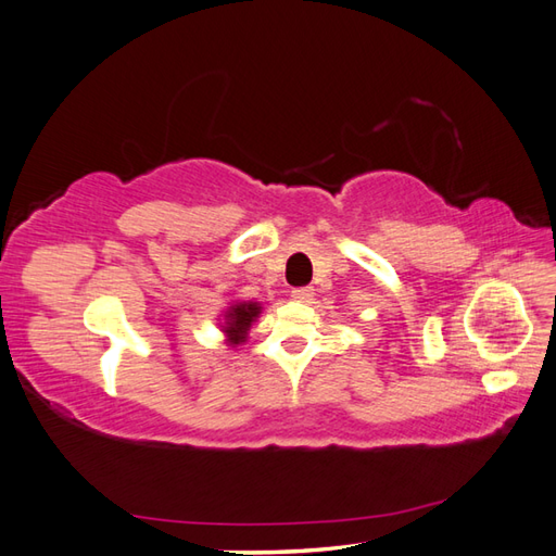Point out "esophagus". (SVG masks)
Listing matches in <instances>:
<instances>
[{
  "instance_id": "obj_1",
  "label": "esophagus",
  "mask_w": 556,
  "mask_h": 556,
  "mask_svg": "<svg viewBox=\"0 0 556 556\" xmlns=\"http://www.w3.org/2000/svg\"><path fill=\"white\" fill-rule=\"evenodd\" d=\"M314 296V288H294L292 290V300L296 302H308Z\"/></svg>"
}]
</instances>
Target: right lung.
<instances>
[{
  "instance_id": "1",
  "label": "right lung",
  "mask_w": 556,
  "mask_h": 556,
  "mask_svg": "<svg viewBox=\"0 0 556 556\" xmlns=\"http://www.w3.org/2000/svg\"><path fill=\"white\" fill-rule=\"evenodd\" d=\"M262 306L256 302H245V304H236L231 306V311L226 314V332L231 337V342H245V332L250 330V325L254 323V318L260 316Z\"/></svg>"
}]
</instances>
